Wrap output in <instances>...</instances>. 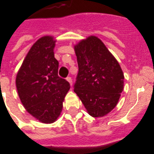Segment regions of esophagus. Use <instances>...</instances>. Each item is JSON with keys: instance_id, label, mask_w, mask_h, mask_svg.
<instances>
[{"instance_id": "obj_1", "label": "esophagus", "mask_w": 154, "mask_h": 154, "mask_svg": "<svg viewBox=\"0 0 154 154\" xmlns=\"http://www.w3.org/2000/svg\"><path fill=\"white\" fill-rule=\"evenodd\" d=\"M66 79H67V82H69V83H70L71 86H72V77H67V78H66Z\"/></svg>"}]
</instances>
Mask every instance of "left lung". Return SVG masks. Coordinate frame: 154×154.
<instances>
[{
    "instance_id": "obj_1",
    "label": "left lung",
    "mask_w": 154,
    "mask_h": 154,
    "mask_svg": "<svg viewBox=\"0 0 154 154\" xmlns=\"http://www.w3.org/2000/svg\"><path fill=\"white\" fill-rule=\"evenodd\" d=\"M74 48L78 64L74 91L90 116L102 117L118 103L124 87L122 69L96 36L82 40Z\"/></svg>"
}]
</instances>
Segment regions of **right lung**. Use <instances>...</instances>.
Segmentation results:
<instances>
[{
  "mask_svg": "<svg viewBox=\"0 0 154 154\" xmlns=\"http://www.w3.org/2000/svg\"><path fill=\"white\" fill-rule=\"evenodd\" d=\"M54 46L55 41L51 36L37 40L25 57L15 81L23 106L43 123H53L57 119L70 89L69 82L57 75Z\"/></svg>",
  "mask_w": 154,
  "mask_h": 154,
  "instance_id": "right-lung-1",
  "label": "right lung"
}]
</instances>
